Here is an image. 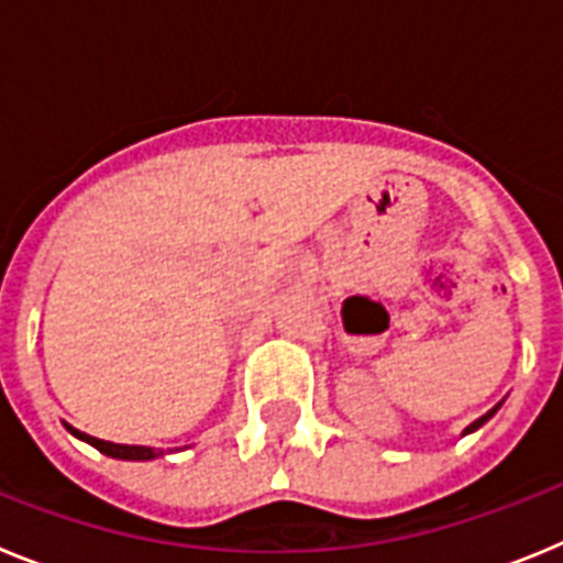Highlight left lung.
<instances>
[{
	"instance_id": "left-lung-1",
	"label": "left lung",
	"mask_w": 563,
	"mask_h": 563,
	"mask_svg": "<svg viewBox=\"0 0 563 563\" xmlns=\"http://www.w3.org/2000/svg\"><path fill=\"white\" fill-rule=\"evenodd\" d=\"M496 409H499V406H496ZM496 409H490V411H487V415H482L479 420L471 422V426H467V429H465V434H471V431H476V429H479V426H485V422L496 415Z\"/></svg>"
}]
</instances>
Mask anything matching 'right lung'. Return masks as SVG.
I'll use <instances>...</instances> for the list:
<instances>
[{
  "mask_svg": "<svg viewBox=\"0 0 563 563\" xmlns=\"http://www.w3.org/2000/svg\"><path fill=\"white\" fill-rule=\"evenodd\" d=\"M67 426V422H64ZM67 431L73 437H78V440L89 442L92 449H98L101 454L112 456V460H132V462H146V460H157V456H163V451H154L148 449V445H121V442H107V440H98V437H89L84 434V431L73 429V426H67Z\"/></svg>",
  "mask_w": 563,
  "mask_h": 563,
  "instance_id": "right-lung-1",
  "label": "right lung"
}]
</instances>
